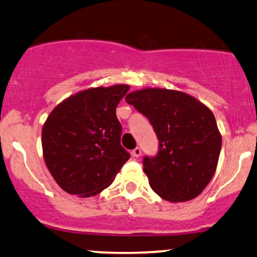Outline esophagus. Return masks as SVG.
I'll return each mask as SVG.
<instances>
[{
	"label": "esophagus",
	"mask_w": 257,
	"mask_h": 257,
	"mask_svg": "<svg viewBox=\"0 0 257 257\" xmlns=\"http://www.w3.org/2000/svg\"><path fill=\"white\" fill-rule=\"evenodd\" d=\"M132 156H134V158H136V159H138L141 156V154H142V150H141V148H135L134 150H132Z\"/></svg>",
	"instance_id": "obj_1"
}]
</instances>
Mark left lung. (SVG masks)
Wrapping results in <instances>:
<instances>
[{
  "label": "left lung",
  "instance_id": "left-lung-1",
  "mask_svg": "<svg viewBox=\"0 0 257 257\" xmlns=\"http://www.w3.org/2000/svg\"><path fill=\"white\" fill-rule=\"evenodd\" d=\"M126 102L148 117L159 141L156 155L143 159L150 188L170 202L197 197L212 180L221 150L212 110L188 93L167 89L134 91Z\"/></svg>",
  "mask_w": 257,
  "mask_h": 257
}]
</instances>
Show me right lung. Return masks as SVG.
I'll list each match as a JSON object with an SVG mask.
<instances>
[{"instance_id":"1","label":"right lung","mask_w":257,"mask_h":257,"mask_svg":"<svg viewBox=\"0 0 257 257\" xmlns=\"http://www.w3.org/2000/svg\"><path fill=\"white\" fill-rule=\"evenodd\" d=\"M128 85L92 87L54 108L42 130L45 165L71 195L93 196L108 188L130 154L120 143L116 105Z\"/></svg>"}]
</instances>
